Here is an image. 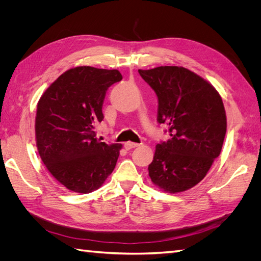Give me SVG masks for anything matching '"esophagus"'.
I'll return each mask as SVG.
<instances>
[{
    "label": "esophagus",
    "instance_id": "obj_1",
    "mask_svg": "<svg viewBox=\"0 0 261 261\" xmlns=\"http://www.w3.org/2000/svg\"><path fill=\"white\" fill-rule=\"evenodd\" d=\"M138 146H140V145H139V144H136V143H130V141H128V143H125V145H124L125 149H127V150L133 149V148H136V147H138Z\"/></svg>",
    "mask_w": 261,
    "mask_h": 261
}]
</instances>
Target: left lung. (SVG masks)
I'll return each instance as SVG.
<instances>
[{"label": "left lung", "instance_id": "1", "mask_svg": "<svg viewBox=\"0 0 261 261\" xmlns=\"http://www.w3.org/2000/svg\"><path fill=\"white\" fill-rule=\"evenodd\" d=\"M158 97V122L171 138L155 146L149 176L162 191L194 187L220 155L226 133L222 98L209 82L181 66L138 69Z\"/></svg>", "mask_w": 261, "mask_h": 261}]
</instances>
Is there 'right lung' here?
<instances>
[{"label": "right lung", "instance_id": "obj_1", "mask_svg": "<svg viewBox=\"0 0 261 261\" xmlns=\"http://www.w3.org/2000/svg\"><path fill=\"white\" fill-rule=\"evenodd\" d=\"M122 78L117 69L74 67L59 76L39 99L38 152L46 170L68 191H96L115 168L122 145L101 143L94 127L103 120L108 88Z\"/></svg>", "mask_w": 261, "mask_h": 261}]
</instances>
